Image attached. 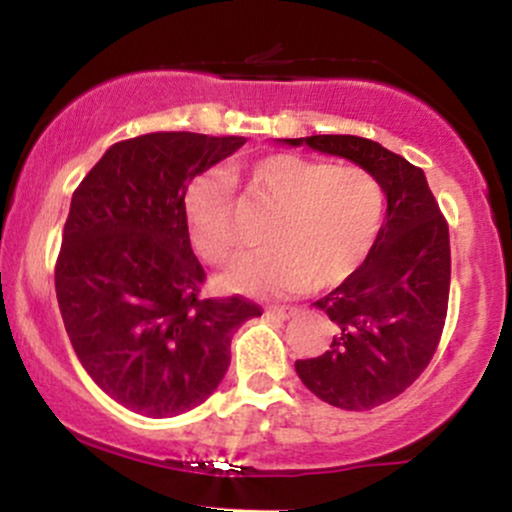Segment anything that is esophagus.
<instances>
[{
    "mask_svg": "<svg viewBox=\"0 0 512 512\" xmlns=\"http://www.w3.org/2000/svg\"><path fill=\"white\" fill-rule=\"evenodd\" d=\"M298 310L296 308H286V305H269L267 308V315H274V317H293Z\"/></svg>",
    "mask_w": 512,
    "mask_h": 512,
    "instance_id": "1",
    "label": "esophagus"
}]
</instances>
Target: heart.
Masks as SVG:
<instances>
[{
  "mask_svg": "<svg viewBox=\"0 0 512 512\" xmlns=\"http://www.w3.org/2000/svg\"><path fill=\"white\" fill-rule=\"evenodd\" d=\"M243 182L245 202L274 211L267 240L272 248L238 257L223 274L231 291H298L315 281L334 286L366 262L385 219L380 180L358 163H327L298 154L257 158L231 173ZM192 243L207 262L231 260L240 226L228 175L204 173L185 192Z\"/></svg>",
  "mask_w": 512,
  "mask_h": 512,
  "instance_id": "heart-1",
  "label": "heart"
}]
</instances>
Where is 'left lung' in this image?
<instances>
[{
  "instance_id": "1",
  "label": "left lung",
  "mask_w": 512,
  "mask_h": 512,
  "mask_svg": "<svg viewBox=\"0 0 512 512\" xmlns=\"http://www.w3.org/2000/svg\"><path fill=\"white\" fill-rule=\"evenodd\" d=\"M368 168L387 216L366 262L315 301L330 315V351L296 361L303 385L332 407L366 411L402 395L436 354L448 317L450 233L424 170L354 134L286 139Z\"/></svg>"
}]
</instances>
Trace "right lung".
Wrapping results in <instances>:
<instances>
[{"mask_svg": "<svg viewBox=\"0 0 512 512\" xmlns=\"http://www.w3.org/2000/svg\"><path fill=\"white\" fill-rule=\"evenodd\" d=\"M243 137L151 132L105 151L72 195L55 291L81 366L122 407L166 419L202 404L231 366L233 332L262 315L207 298L185 192Z\"/></svg>", "mask_w": 512, "mask_h": 512, "instance_id": "add662e5", "label": "right lung"}]
</instances>
